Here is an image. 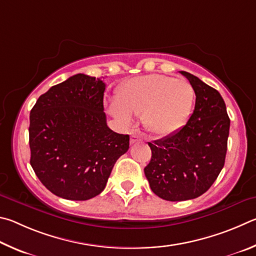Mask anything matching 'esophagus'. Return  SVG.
Here are the masks:
<instances>
[{
	"mask_svg": "<svg viewBox=\"0 0 256 256\" xmlns=\"http://www.w3.org/2000/svg\"><path fill=\"white\" fill-rule=\"evenodd\" d=\"M142 140V138L138 135H132L130 137V144H135V142H140Z\"/></svg>",
	"mask_w": 256,
	"mask_h": 256,
	"instance_id": "34e87169",
	"label": "esophagus"
}]
</instances>
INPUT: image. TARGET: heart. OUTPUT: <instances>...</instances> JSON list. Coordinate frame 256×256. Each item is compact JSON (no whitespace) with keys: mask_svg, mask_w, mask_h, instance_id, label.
I'll return each instance as SVG.
<instances>
[{"mask_svg":"<svg viewBox=\"0 0 256 256\" xmlns=\"http://www.w3.org/2000/svg\"><path fill=\"white\" fill-rule=\"evenodd\" d=\"M116 100L109 104L110 114L128 127L132 114H142L147 132L168 136L184 126L192 112L194 90L186 80L164 74H148L128 80L121 85Z\"/></svg>","mask_w":256,"mask_h":256,"instance_id":"1","label":"heart"}]
</instances>
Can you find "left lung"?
Here are the masks:
<instances>
[{
    "label": "left lung",
    "mask_w": 256,
    "mask_h": 256,
    "mask_svg": "<svg viewBox=\"0 0 256 256\" xmlns=\"http://www.w3.org/2000/svg\"><path fill=\"white\" fill-rule=\"evenodd\" d=\"M196 93L194 114L172 135L148 142L150 164L144 168L150 189L168 201L198 198L224 168L230 120L220 93L188 72Z\"/></svg>",
    "instance_id": "8db88e82"
}]
</instances>
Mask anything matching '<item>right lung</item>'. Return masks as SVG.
<instances>
[{"label":"right lung","mask_w":256,"mask_h":256,"mask_svg":"<svg viewBox=\"0 0 256 256\" xmlns=\"http://www.w3.org/2000/svg\"><path fill=\"white\" fill-rule=\"evenodd\" d=\"M104 90V80L76 74L52 86L31 109L30 164L60 198L82 201L100 194L129 148V135L106 126Z\"/></svg>","instance_id":"right-lung-1"}]
</instances>
